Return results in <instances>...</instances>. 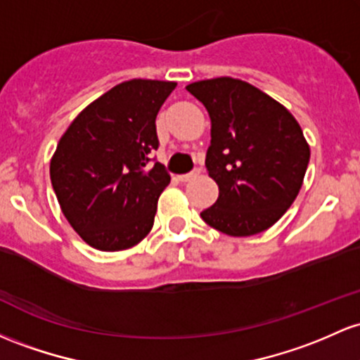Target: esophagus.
Instances as JSON below:
<instances>
[{
    "label": "esophagus",
    "instance_id": "1",
    "mask_svg": "<svg viewBox=\"0 0 360 360\" xmlns=\"http://www.w3.org/2000/svg\"><path fill=\"white\" fill-rule=\"evenodd\" d=\"M200 172H201V169H193L191 172H188V174H183V176H179V179H181V183H189V181H193L195 179V177H198L200 176Z\"/></svg>",
    "mask_w": 360,
    "mask_h": 360
}]
</instances>
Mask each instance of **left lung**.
<instances>
[{
	"label": "left lung",
	"instance_id": "8db88e82",
	"mask_svg": "<svg viewBox=\"0 0 360 360\" xmlns=\"http://www.w3.org/2000/svg\"><path fill=\"white\" fill-rule=\"evenodd\" d=\"M208 110V176L219 198L201 212L210 227L234 238L266 231L297 198L309 145L295 117L275 98L231 77L189 84Z\"/></svg>",
	"mask_w": 360,
	"mask_h": 360
}]
</instances>
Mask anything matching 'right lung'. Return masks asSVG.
I'll return each mask as SVG.
<instances>
[{
    "label": "right lung",
    "instance_id": "add662e5",
    "mask_svg": "<svg viewBox=\"0 0 360 360\" xmlns=\"http://www.w3.org/2000/svg\"><path fill=\"white\" fill-rule=\"evenodd\" d=\"M176 82L112 86L75 117L51 159V183L71 227L101 251L133 248L152 231L171 176L160 162L155 117Z\"/></svg>",
    "mask_w": 360,
    "mask_h": 360
}]
</instances>
